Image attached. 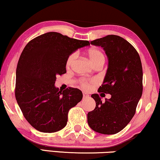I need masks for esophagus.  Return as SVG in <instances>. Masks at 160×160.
Returning a JSON list of instances; mask_svg holds the SVG:
<instances>
[{"label":"esophagus","instance_id":"1","mask_svg":"<svg viewBox=\"0 0 160 160\" xmlns=\"http://www.w3.org/2000/svg\"><path fill=\"white\" fill-rule=\"evenodd\" d=\"M82 96H83V98H88V97H89V95H88L86 92H82Z\"/></svg>","mask_w":160,"mask_h":160}]
</instances>
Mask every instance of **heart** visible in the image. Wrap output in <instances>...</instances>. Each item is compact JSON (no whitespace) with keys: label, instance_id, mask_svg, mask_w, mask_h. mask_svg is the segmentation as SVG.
<instances>
[{"label":"heart","instance_id":"heart-1","mask_svg":"<svg viewBox=\"0 0 160 160\" xmlns=\"http://www.w3.org/2000/svg\"><path fill=\"white\" fill-rule=\"evenodd\" d=\"M86 54H87V56H88V60H89L91 63L92 64V66L96 63H98V62H103L104 63L105 60H106V57H105V54L103 52L97 48H90V49L88 50V52H87ZM75 58H76V53H72V54H70L69 57L68 58L67 61H66V67L67 68L71 67V66L73 64ZM94 80H92V81L88 82V81H86V80H81V82H80V83H81V86L83 87V88H89L91 85L94 83Z\"/></svg>","mask_w":160,"mask_h":160}]
</instances>
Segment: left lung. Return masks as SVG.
<instances>
[{
    "label": "left lung",
    "instance_id": "left-lung-1",
    "mask_svg": "<svg viewBox=\"0 0 160 160\" xmlns=\"http://www.w3.org/2000/svg\"><path fill=\"white\" fill-rule=\"evenodd\" d=\"M91 44L101 46L106 52L108 68L98 92L112 97L102 102L98 94L92 95L96 107L88 113V124L100 134H114L131 120L142 97V62L134 46L120 36L107 35Z\"/></svg>",
    "mask_w": 160,
    "mask_h": 160
}]
</instances>
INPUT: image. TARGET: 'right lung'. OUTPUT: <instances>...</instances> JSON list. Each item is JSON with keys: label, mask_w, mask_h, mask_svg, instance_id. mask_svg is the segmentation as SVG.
<instances>
[{"label": "right lung", "mask_w": 160, "mask_h": 160, "mask_svg": "<svg viewBox=\"0 0 160 160\" xmlns=\"http://www.w3.org/2000/svg\"><path fill=\"white\" fill-rule=\"evenodd\" d=\"M80 40L50 32L27 43L16 69L15 98L26 120L44 133L61 130L68 113L82 98L80 89L60 91L54 86L56 76L66 72V61L78 48L89 46Z\"/></svg>", "instance_id": "obj_1"}]
</instances>
